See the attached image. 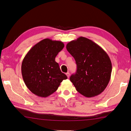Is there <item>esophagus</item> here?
Here are the masks:
<instances>
[{
  "label": "esophagus",
  "instance_id": "34e87169",
  "mask_svg": "<svg viewBox=\"0 0 131 131\" xmlns=\"http://www.w3.org/2000/svg\"><path fill=\"white\" fill-rule=\"evenodd\" d=\"M66 75L67 76V77H68V78H69V77H70V73L68 72V73H66Z\"/></svg>",
  "mask_w": 131,
  "mask_h": 131
}]
</instances>
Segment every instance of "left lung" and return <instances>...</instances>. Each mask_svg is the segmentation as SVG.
I'll return each mask as SVG.
<instances>
[{
    "mask_svg": "<svg viewBox=\"0 0 131 131\" xmlns=\"http://www.w3.org/2000/svg\"><path fill=\"white\" fill-rule=\"evenodd\" d=\"M66 48L77 65L76 73L70 78L77 91L86 97L101 94L109 84L112 74L108 54L96 43L82 37L68 42Z\"/></svg>",
    "mask_w": 131,
    "mask_h": 131,
    "instance_id": "left-lung-1",
    "label": "left lung"
}]
</instances>
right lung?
I'll list each match as a JSON object with an SVG mask.
<instances>
[{
	"label": "right lung",
	"instance_id": "obj_1",
	"mask_svg": "<svg viewBox=\"0 0 131 131\" xmlns=\"http://www.w3.org/2000/svg\"><path fill=\"white\" fill-rule=\"evenodd\" d=\"M64 45L61 41L46 38L34 45L26 54L21 66L22 78L31 92L47 97L56 91L67 79L55 61Z\"/></svg>",
	"mask_w": 131,
	"mask_h": 131
}]
</instances>
